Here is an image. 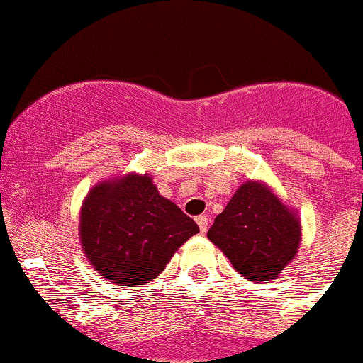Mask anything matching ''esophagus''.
<instances>
[{
	"mask_svg": "<svg viewBox=\"0 0 363 363\" xmlns=\"http://www.w3.org/2000/svg\"><path fill=\"white\" fill-rule=\"evenodd\" d=\"M196 222H197V225H199L201 233L208 231V217H206V215H199V217H196Z\"/></svg>",
	"mask_w": 363,
	"mask_h": 363,
	"instance_id": "34e87169",
	"label": "esophagus"
}]
</instances>
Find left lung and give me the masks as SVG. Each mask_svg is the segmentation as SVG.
<instances>
[{
    "label": "left lung",
    "instance_id": "8db88e82",
    "mask_svg": "<svg viewBox=\"0 0 363 363\" xmlns=\"http://www.w3.org/2000/svg\"><path fill=\"white\" fill-rule=\"evenodd\" d=\"M208 240L249 281H274L295 259L302 224L295 210L263 182L243 183L215 217Z\"/></svg>",
    "mask_w": 363,
    "mask_h": 363
}]
</instances>
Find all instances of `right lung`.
<instances>
[{
    "label": "right lung",
    "instance_id": "1",
    "mask_svg": "<svg viewBox=\"0 0 363 363\" xmlns=\"http://www.w3.org/2000/svg\"><path fill=\"white\" fill-rule=\"evenodd\" d=\"M196 233V222L160 196L150 174L96 183L79 215V240L93 270L128 288H141L162 274Z\"/></svg>",
    "mask_w": 363,
    "mask_h": 363
}]
</instances>
